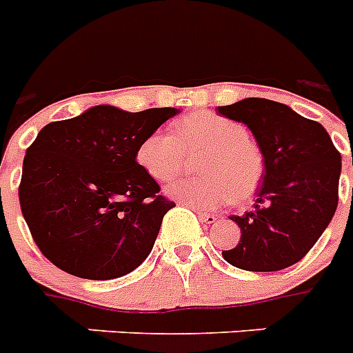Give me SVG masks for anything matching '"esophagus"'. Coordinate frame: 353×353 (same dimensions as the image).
I'll return each mask as SVG.
<instances>
[{"mask_svg": "<svg viewBox=\"0 0 353 353\" xmlns=\"http://www.w3.org/2000/svg\"><path fill=\"white\" fill-rule=\"evenodd\" d=\"M197 217L201 221H205L206 225H212V223L217 221V216H214V214H205V212H197Z\"/></svg>", "mask_w": 353, "mask_h": 353, "instance_id": "1", "label": "esophagus"}]
</instances>
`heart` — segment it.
I'll list each match as a JSON object with an SVG mask.
<instances>
[{"label":"heart","instance_id":"obj_1","mask_svg":"<svg viewBox=\"0 0 353 353\" xmlns=\"http://www.w3.org/2000/svg\"><path fill=\"white\" fill-rule=\"evenodd\" d=\"M137 163L157 183H170L190 165L201 177L174 183L168 196L192 208L212 210L250 199L265 176V159L246 128L216 112H196L174 123V136L154 132L139 143Z\"/></svg>","mask_w":353,"mask_h":353}]
</instances>
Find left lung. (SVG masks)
Instances as JSON below:
<instances>
[{
  "label": "left lung",
  "instance_id": "obj_1",
  "mask_svg": "<svg viewBox=\"0 0 353 353\" xmlns=\"http://www.w3.org/2000/svg\"><path fill=\"white\" fill-rule=\"evenodd\" d=\"M219 114L250 128L265 159L254 208L232 216L241 239L223 257L236 268L277 272L296 265L325 232L339 201L341 154L328 132L283 103L248 97Z\"/></svg>",
  "mask_w": 353,
  "mask_h": 353
}]
</instances>
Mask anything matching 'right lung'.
Listing matches in <instances>:
<instances>
[{"label":"right lung","mask_w":353,"mask_h":353,"mask_svg":"<svg viewBox=\"0 0 353 353\" xmlns=\"http://www.w3.org/2000/svg\"><path fill=\"white\" fill-rule=\"evenodd\" d=\"M176 108L125 112L110 105L43 127L27 148L21 214L52 265L83 279H116L150 254L176 203L136 161L139 143Z\"/></svg>","instance_id":"obj_1"}]
</instances>
